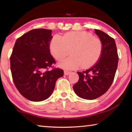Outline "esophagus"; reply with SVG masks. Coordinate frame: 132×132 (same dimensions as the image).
<instances>
[{
	"label": "esophagus",
	"instance_id": "esophagus-1",
	"mask_svg": "<svg viewBox=\"0 0 132 132\" xmlns=\"http://www.w3.org/2000/svg\"><path fill=\"white\" fill-rule=\"evenodd\" d=\"M70 73H71L70 71H67V70H64V75H66V76L70 75Z\"/></svg>",
	"mask_w": 132,
	"mask_h": 132
}]
</instances>
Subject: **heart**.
Here are the masks:
<instances>
[{
	"mask_svg": "<svg viewBox=\"0 0 132 132\" xmlns=\"http://www.w3.org/2000/svg\"><path fill=\"white\" fill-rule=\"evenodd\" d=\"M51 55L61 61L71 50V56L59 62V66L66 69L74 70L82 66L89 68L99 61L103 46L101 40L84 31H71L61 37L55 35L50 44Z\"/></svg>",
	"mask_w": 132,
	"mask_h": 132,
	"instance_id": "1",
	"label": "heart"
}]
</instances>
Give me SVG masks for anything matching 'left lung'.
Returning <instances> with one entry per match:
<instances>
[{
  "instance_id": "left-lung-1",
  "label": "left lung",
  "mask_w": 132,
  "mask_h": 132,
  "mask_svg": "<svg viewBox=\"0 0 132 132\" xmlns=\"http://www.w3.org/2000/svg\"><path fill=\"white\" fill-rule=\"evenodd\" d=\"M103 46L101 56L95 65L82 72H77L79 79L73 90L79 97L94 100L101 97L110 87L114 79L118 63L115 40L103 31L95 30Z\"/></svg>"
}]
</instances>
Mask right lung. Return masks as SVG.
Returning <instances> with one entry per match:
<instances>
[{"label": "right lung", "instance_id": "obj_1", "mask_svg": "<svg viewBox=\"0 0 132 132\" xmlns=\"http://www.w3.org/2000/svg\"><path fill=\"white\" fill-rule=\"evenodd\" d=\"M52 30L44 28L28 31L15 41L10 56V69L15 86L31 101L38 102L50 97L63 70H49L55 61L51 55Z\"/></svg>", "mask_w": 132, "mask_h": 132}]
</instances>
